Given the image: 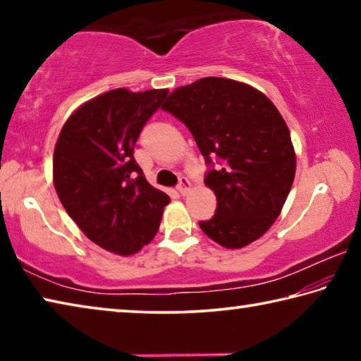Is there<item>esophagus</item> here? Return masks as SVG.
Instances as JSON below:
<instances>
[{"label": "esophagus", "mask_w": 361, "mask_h": 361, "mask_svg": "<svg viewBox=\"0 0 361 361\" xmlns=\"http://www.w3.org/2000/svg\"><path fill=\"white\" fill-rule=\"evenodd\" d=\"M176 189H178L180 194L185 195V194H188L189 189H191V183H189V180L186 178V176H181L178 186H176Z\"/></svg>", "instance_id": "esophagus-1"}]
</instances>
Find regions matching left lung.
I'll return each mask as SVG.
<instances>
[{
    "label": "left lung",
    "instance_id": "1",
    "mask_svg": "<svg viewBox=\"0 0 361 361\" xmlns=\"http://www.w3.org/2000/svg\"><path fill=\"white\" fill-rule=\"evenodd\" d=\"M162 109L192 133L207 164L216 212L199 226L229 250L250 245L276 221L295 180L296 152L276 105L245 82L202 78L169 95Z\"/></svg>",
    "mask_w": 361,
    "mask_h": 361
}]
</instances>
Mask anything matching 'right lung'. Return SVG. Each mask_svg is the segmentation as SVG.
<instances>
[{
    "mask_svg": "<svg viewBox=\"0 0 361 361\" xmlns=\"http://www.w3.org/2000/svg\"><path fill=\"white\" fill-rule=\"evenodd\" d=\"M167 89H114L82 103L62 127L52 173L60 202L89 240L130 256L154 239L170 197L146 181L133 146Z\"/></svg>",
    "mask_w": 361,
    "mask_h": 361,
    "instance_id": "right-lung-1",
    "label": "right lung"
}]
</instances>
